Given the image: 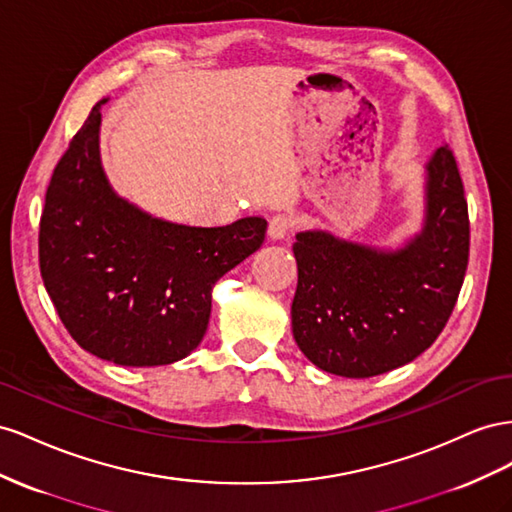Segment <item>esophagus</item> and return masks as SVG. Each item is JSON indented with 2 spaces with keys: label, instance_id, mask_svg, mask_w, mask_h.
Returning <instances> with one entry per match:
<instances>
[{
  "label": "esophagus",
  "instance_id": "obj_1",
  "mask_svg": "<svg viewBox=\"0 0 512 512\" xmlns=\"http://www.w3.org/2000/svg\"><path fill=\"white\" fill-rule=\"evenodd\" d=\"M291 227H294V218H291L289 214H285V212H279V214H274L272 218H270V223H268V236L272 238V240H283L287 233L291 231Z\"/></svg>",
  "mask_w": 512,
  "mask_h": 512
}]
</instances>
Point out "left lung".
Returning <instances> with one entry per match:
<instances>
[{"instance_id": "left-lung-1", "label": "left lung", "mask_w": 512, "mask_h": 512, "mask_svg": "<svg viewBox=\"0 0 512 512\" xmlns=\"http://www.w3.org/2000/svg\"><path fill=\"white\" fill-rule=\"evenodd\" d=\"M291 330L321 371L373 377L418 358L455 309L470 255V221L448 145L425 165V221L399 248L296 233Z\"/></svg>"}]
</instances>
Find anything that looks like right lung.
Masks as SVG:
<instances>
[{
    "instance_id": "1",
    "label": "right lung",
    "mask_w": 512,
    "mask_h": 512,
    "mask_svg": "<svg viewBox=\"0 0 512 512\" xmlns=\"http://www.w3.org/2000/svg\"><path fill=\"white\" fill-rule=\"evenodd\" d=\"M72 137L47 188L40 274L85 352L122 367H158L201 343L216 281L264 244L266 218L191 227L120 197L100 163L102 105Z\"/></svg>"
}]
</instances>
